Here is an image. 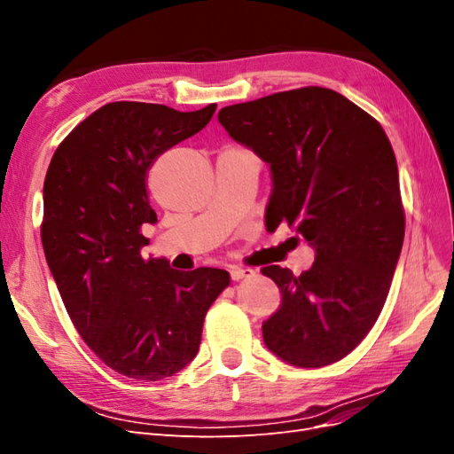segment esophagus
Listing matches in <instances>:
<instances>
[{"label":"esophagus","mask_w":454,"mask_h":454,"mask_svg":"<svg viewBox=\"0 0 454 454\" xmlns=\"http://www.w3.org/2000/svg\"><path fill=\"white\" fill-rule=\"evenodd\" d=\"M250 277H254L252 269H246V267H232L231 269V278L235 282H239L242 278H250Z\"/></svg>","instance_id":"obj_1"}]
</instances>
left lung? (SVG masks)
I'll list each match as a JSON object with an SVG mask.
<instances>
[{
  "label": "left lung",
  "instance_id": "left-lung-1",
  "mask_svg": "<svg viewBox=\"0 0 454 454\" xmlns=\"http://www.w3.org/2000/svg\"><path fill=\"white\" fill-rule=\"evenodd\" d=\"M217 119L270 167L265 225L287 223L316 252L299 277L278 265L261 269L282 294L280 309L263 322L265 345L295 367L339 362L375 325L403 246L388 136L362 107L324 87L227 106Z\"/></svg>",
  "mask_w": 454,
  "mask_h": 454
}]
</instances>
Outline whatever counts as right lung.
Segmentation results:
<instances>
[{"label":"right lung","mask_w":454,"mask_h":454,"mask_svg":"<svg viewBox=\"0 0 454 454\" xmlns=\"http://www.w3.org/2000/svg\"><path fill=\"white\" fill-rule=\"evenodd\" d=\"M215 107L106 104L49 164L41 242L52 278L89 348L130 379L160 380L193 360L204 316L231 282L223 269L180 272L167 259L142 257V229L157 223L147 172L208 125Z\"/></svg>","instance_id":"right-lung-1"}]
</instances>
